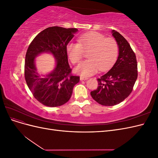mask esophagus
<instances>
[{"label": "esophagus", "instance_id": "esophagus-1", "mask_svg": "<svg viewBox=\"0 0 158 158\" xmlns=\"http://www.w3.org/2000/svg\"><path fill=\"white\" fill-rule=\"evenodd\" d=\"M80 80H86L88 79V77H84V76H80Z\"/></svg>", "mask_w": 158, "mask_h": 158}]
</instances>
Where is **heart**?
Wrapping results in <instances>:
<instances>
[{
  "label": "heart",
  "instance_id": "b5f03b06",
  "mask_svg": "<svg viewBox=\"0 0 158 158\" xmlns=\"http://www.w3.org/2000/svg\"><path fill=\"white\" fill-rule=\"evenodd\" d=\"M88 51V59L82 61L76 68V72L82 76H91L109 69L115 62L118 54L116 40L106 37L98 32H88L78 38V43L70 42L66 45V52L73 64L82 59L84 51Z\"/></svg>",
  "mask_w": 158,
  "mask_h": 158
}]
</instances>
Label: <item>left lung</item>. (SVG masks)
I'll list each match as a JSON object with an SVG mask.
<instances>
[{
  "label": "left lung",
  "mask_w": 158,
  "mask_h": 158,
  "mask_svg": "<svg viewBox=\"0 0 158 158\" xmlns=\"http://www.w3.org/2000/svg\"><path fill=\"white\" fill-rule=\"evenodd\" d=\"M118 46L116 63L109 72L98 78V88L90 92L92 98L105 106L120 103L132 92L138 77L137 61L131 45L121 34L112 30Z\"/></svg>",
  "instance_id": "left-lung-1"
}]
</instances>
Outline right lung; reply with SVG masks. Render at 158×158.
I'll return each instance as SVG.
<instances>
[{"mask_svg": "<svg viewBox=\"0 0 158 158\" xmlns=\"http://www.w3.org/2000/svg\"><path fill=\"white\" fill-rule=\"evenodd\" d=\"M78 31L76 28L52 26L41 31L33 40L27 50L24 74L28 88L38 102L51 107L63 106L70 99L79 76L71 74L66 45ZM44 52L51 53L56 66L51 73L40 75L35 65V58Z\"/></svg>", "mask_w": 158, "mask_h": 158, "instance_id": "right-lung-1", "label": "right lung"}]
</instances>
